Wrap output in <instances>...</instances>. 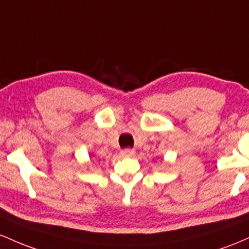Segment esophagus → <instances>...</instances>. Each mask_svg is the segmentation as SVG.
<instances>
[{
    "label": "esophagus",
    "instance_id": "obj_1",
    "mask_svg": "<svg viewBox=\"0 0 249 249\" xmlns=\"http://www.w3.org/2000/svg\"><path fill=\"white\" fill-rule=\"evenodd\" d=\"M135 154V152H134L133 149H124L121 152V155L122 156H132Z\"/></svg>",
    "mask_w": 249,
    "mask_h": 249
}]
</instances>
